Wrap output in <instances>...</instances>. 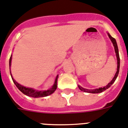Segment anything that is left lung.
I'll list each match as a JSON object with an SVG mask.
<instances>
[{
  "mask_svg": "<svg viewBox=\"0 0 128 128\" xmlns=\"http://www.w3.org/2000/svg\"><path fill=\"white\" fill-rule=\"evenodd\" d=\"M108 34V36H109V38L110 40H111L112 42V44H113L114 46V51H115L116 52V58H117V70H116V72L115 75L114 76L113 79H112V80L110 81L109 83H108L107 85H106V86H104V87H101V88H96V89H93V90H88V89H86L84 88L81 87L80 86L78 85L79 86V88L80 89V90L83 91V92H88V93H93V94H96V93H100V92H102L104 91H105L106 90L109 88L110 87V86L112 85V84L114 83V82L115 81L116 79L117 76L118 75V73H119V69H120V57H119V53H118V46H117V44H116V40L112 38V36H110V34L109 33H107Z\"/></svg>",
  "mask_w": 128,
  "mask_h": 128,
  "instance_id": "8db88e82",
  "label": "left lung"
}]
</instances>
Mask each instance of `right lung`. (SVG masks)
Here are the masks:
<instances>
[{
	"mask_svg": "<svg viewBox=\"0 0 128 128\" xmlns=\"http://www.w3.org/2000/svg\"><path fill=\"white\" fill-rule=\"evenodd\" d=\"M11 62H12V55L10 56V58L9 61V65L10 68L11 66ZM10 74H11V72H10ZM12 80L14 81V82L15 83V84L16 85V86L18 87V88L19 89V90L22 92V93L25 95L28 96H30V97L32 98H40V97H46V96H48L50 95V94H52L53 92L55 91V90L57 88V79L58 76H56V77L55 80H54V84L52 85V87L50 89L48 90H44V91H39V90H36L32 88H28L25 87L24 86L21 85L20 84H19L18 82H16V80L14 79V78L12 77Z\"/></svg>",
	"mask_w": 128,
	"mask_h": 128,
	"instance_id": "obj_1",
	"label": "right lung"
}]
</instances>
